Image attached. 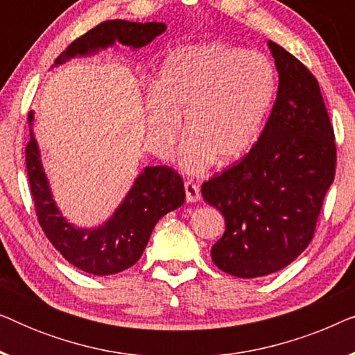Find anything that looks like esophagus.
<instances>
[{
  "label": "esophagus",
  "instance_id": "esophagus-1",
  "mask_svg": "<svg viewBox=\"0 0 355 355\" xmlns=\"http://www.w3.org/2000/svg\"><path fill=\"white\" fill-rule=\"evenodd\" d=\"M184 189H186V200L189 203H193V202H198L202 198L200 196V191H198V187L196 186L193 182H186L184 184Z\"/></svg>",
  "mask_w": 355,
  "mask_h": 355
}]
</instances>
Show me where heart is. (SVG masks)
Returning a JSON list of instances; mask_svg holds the SVG:
<instances>
[{
	"instance_id": "1",
	"label": "heart",
	"mask_w": 355,
	"mask_h": 355,
	"mask_svg": "<svg viewBox=\"0 0 355 355\" xmlns=\"http://www.w3.org/2000/svg\"><path fill=\"white\" fill-rule=\"evenodd\" d=\"M276 71L261 53L225 43L184 46L159 66L155 94L147 98V128L155 145L168 152L189 135L182 164L200 173L213 162L236 163L255 144L273 105Z\"/></svg>"
}]
</instances>
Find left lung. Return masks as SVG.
<instances>
[{
    "label": "left lung",
    "instance_id": "1",
    "mask_svg": "<svg viewBox=\"0 0 355 355\" xmlns=\"http://www.w3.org/2000/svg\"><path fill=\"white\" fill-rule=\"evenodd\" d=\"M268 46L279 85L263 132L242 162L202 184L226 221L211 260L237 278L276 273L307 249L336 171L318 80L278 43Z\"/></svg>",
    "mask_w": 355,
    "mask_h": 355
}]
</instances>
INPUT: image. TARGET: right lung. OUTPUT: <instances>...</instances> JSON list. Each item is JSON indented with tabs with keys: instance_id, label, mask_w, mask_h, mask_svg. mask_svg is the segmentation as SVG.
I'll return each mask as SVG.
<instances>
[{
	"instance_id": "add662e5",
	"label": "right lung",
	"mask_w": 355,
	"mask_h": 355,
	"mask_svg": "<svg viewBox=\"0 0 355 355\" xmlns=\"http://www.w3.org/2000/svg\"><path fill=\"white\" fill-rule=\"evenodd\" d=\"M164 31L163 22L105 21L72 42L53 66L76 56L94 55L116 42L137 50ZM28 123H33V113L28 114ZM26 164L38 223L48 241L71 265L90 275L106 276L130 268L142 257L159 218L181 207L186 198L182 178L173 168L147 166L108 221L92 230L76 227L62 218L53 200L32 129L26 147Z\"/></svg>"
}]
</instances>
